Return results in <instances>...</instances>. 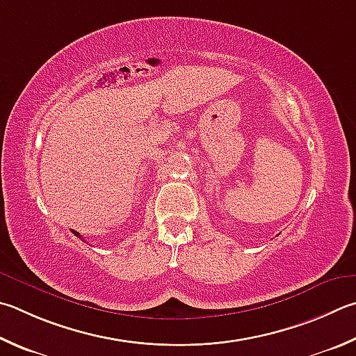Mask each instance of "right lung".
Here are the masks:
<instances>
[{
    "label": "right lung",
    "instance_id": "right-lung-1",
    "mask_svg": "<svg viewBox=\"0 0 356 356\" xmlns=\"http://www.w3.org/2000/svg\"><path fill=\"white\" fill-rule=\"evenodd\" d=\"M71 232H73V234H74V235H76V236H79V238H82V236H81V235H79V232H76V230H71Z\"/></svg>",
    "mask_w": 356,
    "mask_h": 356
}]
</instances>
